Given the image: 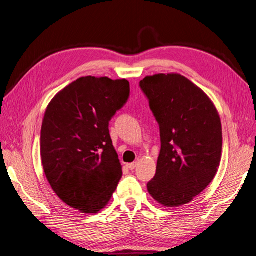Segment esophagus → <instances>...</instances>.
I'll use <instances>...</instances> for the list:
<instances>
[{
  "instance_id": "obj_1",
  "label": "esophagus",
  "mask_w": 256,
  "mask_h": 256,
  "mask_svg": "<svg viewBox=\"0 0 256 256\" xmlns=\"http://www.w3.org/2000/svg\"><path fill=\"white\" fill-rule=\"evenodd\" d=\"M136 166H137V162H132V164H128L126 168L130 170V171H133V170L136 168Z\"/></svg>"
}]
</instances>
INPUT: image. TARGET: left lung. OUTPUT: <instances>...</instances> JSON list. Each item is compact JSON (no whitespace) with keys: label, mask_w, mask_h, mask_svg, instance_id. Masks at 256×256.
I'll return each mask as SVG.
<instances>
[{"label":"left lung","mask_w":256,"mask_h":256,"mask_svg":"<svg viewBox=\"0 0 256 256\" xmlns=\"http://www.w3.org/2000/svg\"><path fill=\"white\" fill-rule=\"evenodd\" d=\"M139 86L158 122L160 153L148 191L164 206L190 202L210 184L218 170L222 132L209 97L178 74H159Z\"/></svg>","instance_id":"left-lung-1"}]
</instances>
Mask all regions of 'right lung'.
<instances>
[{
  "mask_svg": "<svg viewBox=\"0 0 256 256\" xmlns=\"http://www.w3.org/2000/svg\"><path fill=\"white\" fill-rule=\"evenodd\" d=\"M130 98L126 79L82 77L47 106L41 128L44 172L60 200L83 213H98L122 176L110 121Z\"/></svg>",
  "mask_w": 256,
  "mask_h": 256,
  "instance_id": "obj_1",
  "label": "right lung"
}]
</instances>
